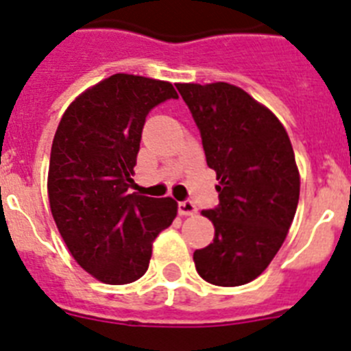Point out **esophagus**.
Returning <instances> with one entry per match:
<instances>
[{
  "instance_id": "obj_1",
  "label": "esophagus",
  "mask_w": 351,
  "mask_h": 351,
  "mask_svg": "<svg viewBox=\"0 0 351 351\" xmlns=\"http://www.w3.org/2000/svg\"><path fill=\"white\" fill-rule=\"evenodd\" d=\"M178 209H179V214H181V216H193V214H197V206H195L191 200L179 202Z\"/></svg>"
}]
</instances>
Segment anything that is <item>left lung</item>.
I'll list each match as a JSON object with an SVG mask.
<instances>
[{"mask_svg": "<svg viewBox=\"0 0 351 351\" xmlns=\"http://www.w3.org/2000/svg\"><path fill=\"white\" fill-rule=\"evenodd\" d=\"M197 123L219 204L202 210L214 225L193 253L202 280L241 287L256 280L283 246L299 204L300 176L281 121L234 84H178Z\"/></svg>", "mask_w": 351, "mask_h": 351, "instance_id": "left-lung-1", "label": "left lung"}]
</instances>
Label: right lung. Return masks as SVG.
<instances>
[{
  "instance_id": "add662e5",
  "label": "right lung",
  "mask_w": 351,
  "mask_h": 351,
  "mask_svg": "<svg viewBox=\"0 0 351 351\" xmlns=\"http://www.w3.org/2000/svg\"><path fill=\"white\" fill-rule=\"evenodd\" d=\"M169 98H178L170 82L116 73L80 93L56 130L52 218L75 262L101 283L142 278L154 239L178 216L173 198L130 193L145 116Z\"/></svg>"
}]
</instances>
